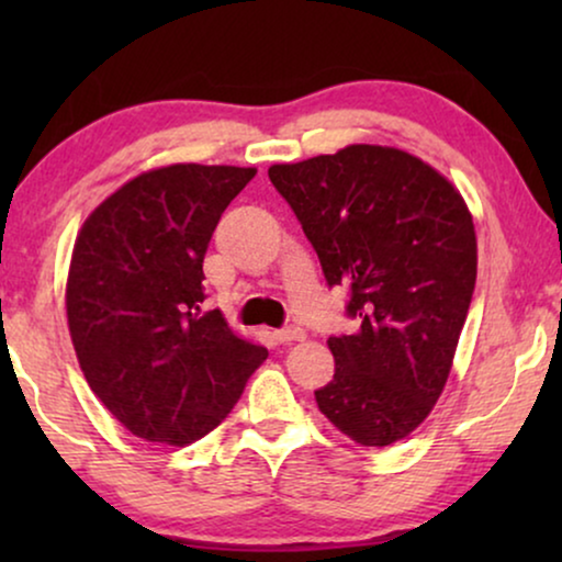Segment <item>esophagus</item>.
Returning a JSON list of instances; mask_svg holds the SVG:
<instances>
[{
	"instance_id": "obj_1",
	"label": "esophagus",
	"mask_w": 562,
	"mask_h": 562,
	"mask_svg": "<svg viewBox=\"0 0 562 562\" xmlns=\"http://www.w3.org/2000/svg\"><path fill=\"white\" fill-rule=\"evenodd\" d=\"M304 337H306L304 329L296 327V325L276 329V340H279V342H296V340H304Z\"/></svg>"
}]
</instances>
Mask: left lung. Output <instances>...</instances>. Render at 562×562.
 <instances>
[{
    "label": "left lung",
    "instance_id": "left-lung-1",
    "mask_svg": "<svg viewBox=\"0 0 562 562\" xmlns=\"http://www.w3.org/2000/svg\"><path fill=\"white\" fill-rule=\"evenodd\" d=\"M329 286H348L356 335L329 337L319 412L366 448L414 432L440 398L475 289V229L432 166L383 145L268 168Z\"/></svg>",
    "mask_w": 562,
    "mask_h": 562
}]
</instances>
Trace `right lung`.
<instances>
[{
  "instance_id": "add662e5",
  "label": "right lung",
  "mask_w": 562,
  "mask_h": 562,
  "mask_svg": "<svg viewBox=\"0 0 562 562\" xmlns=\"http://www.w3.org/2000/svg\"><path fill=\"white\" fill-rule=\"evenodd\" d=\"M256 168L176 164L106 196L76 237L66 314L83 379L148 442L189 445L233 412L268 350L202 312L204 252Z\"/></svg>"
}]
</instances>
